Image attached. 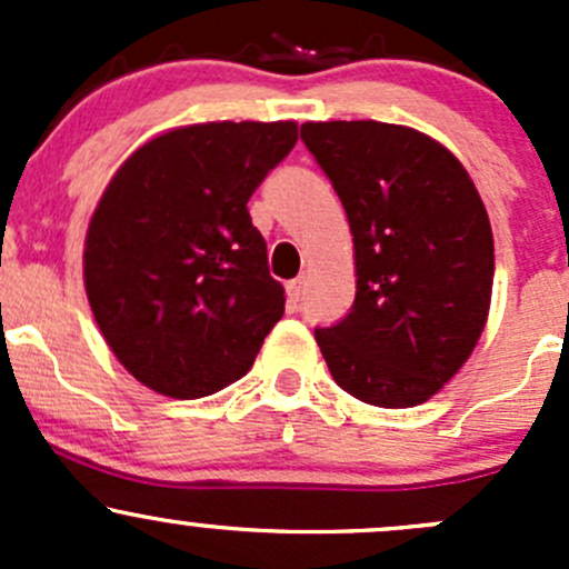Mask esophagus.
I'll return each instance as SVG.
<instances>
[{
    "label": "esophagus",
    "mask_w": 569,
    "mask_h": 569,
    "mask_svg": "<svg viewBox=\"0 0 569 569\" xmlns=\"http://www.w3.org/2000/svg\"><path fill=\"white\" fill-rule=\"evenodd\" d=\"M302 291H306V274H300V278H295L286 283V295H289L291 302H300Z\"/></svg>",
    "instance_id": "34e87169"
}]
</instances>
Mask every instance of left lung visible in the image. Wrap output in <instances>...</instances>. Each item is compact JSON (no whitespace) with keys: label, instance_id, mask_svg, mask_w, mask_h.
<instances>
[{"label":"left lung","instance_id":"left-lung-1","mask_svg":"<svg viewBox=\"0 0 569 569\" xmlns=\"http://www.w3.org/2000/svg\"><path fill=\"white\" fill-rule=\"evenodd\" d=\"M355 242L349 313L313 336L332 380L377 407L438 393L473 352L492 295V231L451 151L377 120L302 123Z\"/></svg>","mask_w":569,"mask_h":569}]
</instances>
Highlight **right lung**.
<instances>
[{"mask_svg":"<svg viewBox=\"0 0 569 569\" xmlns=\"http://www.w3.org/2000/svg\"><path fill=\"white\" fill-rule=\"evenodd\" d=\"M297 123H200L131 153L84 242V289L114 358L151 391L200 399L248 375L283 286L248 200Z\"/></svg>","mask_w":569,"mask_h":569,"instance_id":"1","label":"right lung"}]
</instances>
